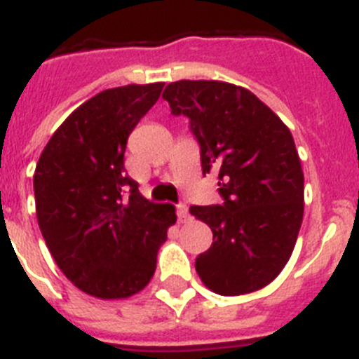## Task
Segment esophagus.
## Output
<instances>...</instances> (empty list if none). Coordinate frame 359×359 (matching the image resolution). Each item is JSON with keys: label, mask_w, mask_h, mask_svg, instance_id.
Wrapping results in <instances>:
<instances>
[{"label": "esophagus", "mask_w": 359, "mask_h": 359, "mask_svg": "<svg viewBox=\"0 0 359 359\" xmlns=\"http://www.w3.org/2000/svg\"><path fill=\"white\" fill-rule=\"evenodd\" d=\"M176 214H177V221L180 223H187L190 219V214H189V207H187L185 203H180L176 207Z\"/></svg>", "instance_id": "34e87169"}]
</instances>
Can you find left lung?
Instances as JSON below:
<instances>
[{
    "label": "left lung",
    "mask_w": 359,
    "mask_h": 359,
    "mask_svg": "<svg viewBox=\"0 0 359 359\" xmlns=\"http://www.w3.org/2000/svg\"><path fill=\"white\" fill-rule=\"evenodd\" d=\"M187 116L203 174L219 176L221 205L190 207L214 233L196 259L207 287L236 297L268 286L290 261L304 215V172L290 129L252 91L219 81H177L163 91Z\"/></svg>",
    "instance_id": "left-lung-1"
}]
</instances>
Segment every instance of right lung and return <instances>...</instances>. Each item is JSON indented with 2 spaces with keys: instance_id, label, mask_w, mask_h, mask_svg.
Segmentation results:
<instances>
[{
  "instance_id": "1",
  "label": "right lung",
  "mask_w": 359,
  "mask_h": 359,
  "mask_svg": "<svg viewBox=\"0 0 359 359\" xmlns=\"http://www.w3.org/2000/svg\"><path fill=\"white\" fill-rule=\"evenodd\" d=\"M163 82L95 95L53 133L34 174L36 214L53 261L81 291L128 298L149 284L176 223L174 205L151 203L126 174L123 152Z\"/></svg>"
}]
</instances>
